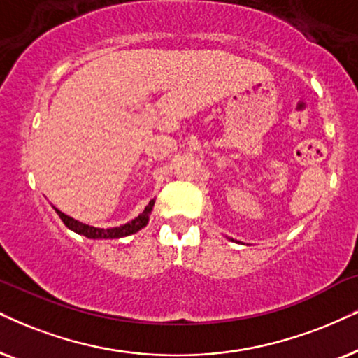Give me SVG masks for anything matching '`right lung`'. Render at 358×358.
<instances>
[{"instance_id":"1","label":"right lung","mask_w":358,"mask_h":358,"mask_svg":"<svg viewBox=\"0 0 358 358\" xmlns=\"http://www.w3.org/2000/svg\"><path fill=\"white\" fill-rule=\"evenodd\" d=\"M153 205H155V200H150V203H148V205L145 206V210L140 213L137 218L129 221V223H125V224L115 226V228H107V229L96 228V226H89L85 223H80V221L64 215V213H62L61 210H57V208H54V210H56L59 218L62 220V223H64L67 228L71 229V231L83 234V236L90 238V239H114V238L130 236V234L137 233L142 228H145L147 223H148V218H150V213L153 210Z\"/></svg>"}]
</instances>
